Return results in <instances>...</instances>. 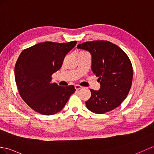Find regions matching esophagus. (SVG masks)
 I'll return each instance as SVG.
<instances>
[{"mask_svg": "<svg viewBox=\"0 0 154 154\" xmlns=\"http://www.w3.org/2000/svg\"><path fill=\"white\" fill-rule=\"evenodd\" d=\"M82 88V86H81L80 85H75V88L76 90H79V89H81Z\"/></svg>", "mask_w": 154, "mask_h": 154, "instance_id": "esophagus-1", "label": "esophagus"}]
</instances>
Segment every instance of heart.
Instances as JSON below:
<instances>
[{
	"mask_svg": "<svg viewBox=\"0 0 154 154\" xmlns=\"http://www.w3.org/2000/svg\"><path fill=\"white\" fill-rule=\"evenodd\" d=\"M82 52H84V51H79V52L78 53H82ZM78 53H77V54H78Z\"/></svg>",
	"mask_w": 154,
	"mask_h": 154,
	"instance_id": "b5f03b06",
	"label": "heart"
}]
</instances>
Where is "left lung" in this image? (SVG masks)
<instances>
[{
  "label": "left lung",
  "instance_id": "8db88e82",
  "mask_svg": "<svg viewBox=\"0 0 154 154\" xmlns=\"http://www.w3.org/2000/svg\"><path fill=\"white\" fill-rule=\"evenodd\" d=\"M78 49L88 51L92 56V70L99 77V90L90 89L91 97L86 101L90 111L104 114L118 107L131 87L133 67L128 55L119 47L103 40L86 42Z\"/></svg>",
  "mask_w": 154,
  "mask_h": 154
}]
</instances>
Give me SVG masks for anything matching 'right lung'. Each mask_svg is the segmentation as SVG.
Listing matches in <instances>:
<instances>
[{"instance_id":"add662e5","label":"right lung","mask_w":154,"mask_h":154,"mask_svg":"<svg viewBox=\"0 0 154 154\" xmlns=\"http://www.w3.org/2000/svg\"><path fill=\"white\" fill-rule=\"evenodd\" d=\"M68 43L45 42L23 50L15 66L19 93L30 108L44 115H53L64 108L74 86L51 82L52 75L60 69L66 54L75 46Z\"/></svg>"}]
</instances>
